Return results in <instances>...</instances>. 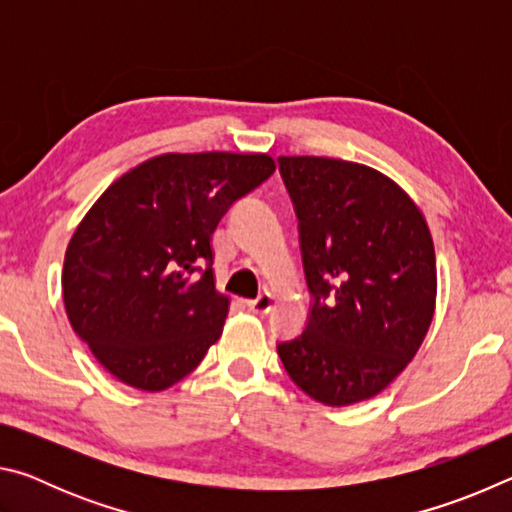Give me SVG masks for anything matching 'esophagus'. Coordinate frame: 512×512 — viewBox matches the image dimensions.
Masks as SVG:
<instances>
[{"label":"esophagus","mask_w":512,"mask_h":512,"mask_svg":"<svg viewBox=\"0 0 512 512\" xmlns=\"http://www.w3.org/2000/svg\"><path fill=\"white\" fill-rule=\"evenodd\" d=\"M246 305H248L250 311H253V314L264 316L273 309V298H271V293H262V296L255 298V300H248Z\"/></svg>","instance_id":"obj_1"}]
</instances>
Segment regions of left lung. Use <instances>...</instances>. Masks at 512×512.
I'll return each mask as SVG.
<instances>
[{"label":"left lung","instance_id":"1","mask_svg":"<svg viewBox=\"0 0 512 512\" xmlns=\"http://www.w3.org/2000/svg\"><path fill=\"white\" fill-rule=\"evenodd\" d=\"M300 221L311 314L277 354L327 406L379 395L420 350L436 311V253L404 189L359 162L280 155Z\"/></svg>","mask_w":512,"mask_h":512}]
</instances>
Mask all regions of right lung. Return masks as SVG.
<instances>
[{
	"label": "right lung",
	"mask_w": 512,
	"mask_h": 512,
	"mask_svg": "<svg viewBox=\"0 0 512 512\" xmlns=\"http://www.w3.org/2000/svg\"><path fill=\"white\" fill-rule=\"evenodd\" d=\"M275 171L268 153H162L117 178L69 239L63 302L112 377L158 393L219 341L212 235L237 198Z\"/></svg>",
	"instance_id": "add662e5"
}]
</instances>
